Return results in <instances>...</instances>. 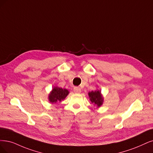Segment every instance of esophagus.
<instances>
[{"label": "esophagus", "instance_id": "1", "mask_svg": "<svg viewBox=\"0 0 153 153\" xmlns=\"http://www.w3.org/2000/svg\"><path fill=\"white\" fill-rule=\"evenodd\" d=\"M74 91L76 93H80L81 91V89L79 87H74Z\"/></svg>", "mask_w": 153, "mask_h": 153}]
</instances>
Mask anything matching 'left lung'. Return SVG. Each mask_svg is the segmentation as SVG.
<instances>
[{"mask_svg":"<svg viewBox=\"0 0 153 153\" xmlns=\"http://www.w3.org/2000/svg\"><path fill=\"white\" fill-rule=\"evenodd\" d=\"M88 94H89L90 100H91V101L93 103L95 104L98 107H100L101 105H102L103 99L100 91H93L91 92H89Z\"/></svg>","mask_w":153,"mask_h":153,"instance_id":"1","label":"left lung"}]
</instances>
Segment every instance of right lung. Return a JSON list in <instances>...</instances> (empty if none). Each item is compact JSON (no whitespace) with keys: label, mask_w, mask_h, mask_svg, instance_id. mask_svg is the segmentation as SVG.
Returning a JSON list of instances; mask_svg holds the SVG:
<instances>
[{"label":"right lung","mask_w":153,"mask_h":153,"mask_svg":"<svg viewBox=\"0 0 153 153\" xmlns=\"http://www.w3.org/2000/svg\"><path fill=\"white\" fill-rule=\"evenodd\" d=\"M69 93V92L66 89L55 87L49 94V101L52 103H55L57 101H61L62 100L65 98Z\"/></svg>","instance_id":"1"}]
</instances>
